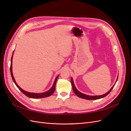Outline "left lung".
<instances>
[{
    "label": "left lung",
    "mask_w": 131,
    "mask_h": 131,
    "mask_svg": "<svg viewBox=\"0 0 131 131\" xmlns=\"http://www.w3.org/2000/svg\"><path fill=\"white\" fill-rule=\"evenodd\" d=\"M117 80H116V81L117 80ZM71 83H72V87H73V90L74 91V93L76 94L77 96H78L80 98H83V99H85V100H98V99H101V98H103L105 96H106L107 95H108L111 91H112V90H113V89L114 88V87L115 86V84L112 88V89H111L109 92H107L106 93L103 94V95H102V96H88V95H86L85 94H83L82 93H81L80 92H79V91L76 89V88H75V86L74 84V82H73V79L71 78Z\"/></svg>",
    "instance_id": "1"
}]
</instances>
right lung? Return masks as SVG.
Listing matches in <instances>:
<instances>
[{
	"label": "right lung",
	"mask_w": 131,
	"mask_h": 131,
	"mask_svg": "<svg viewBox=\"0 0 131 131\" xmlns=\"http://www.w3.org/2000/svg\"><path fill=\"white\" fill-rule=\"evenodd\" d=\"M14 53V52H13ZM13 55H12V57H11V65H10V73H11V77H12V79H13V80L14 82V83L15 84V85H16V86L18 88V89L20 90L21 92L25 94L26 96L28 97L29 98H45V97H49L50 96H51V95H52L53 92H54L55 91V89H56V88H55V86H56V81L57 80V79L58 78V76L59 75H58V76L56 77V78L55 79V80H54V82L53 83V85L52 86V88H51V89L49 90L48 91H47V92H44V93H30V92H26V91L23 90L22 89H21L18 86V85L16 84V82L15 80V79L14 78V76H13V72H12V58H13Z\"/></svg>",
	"instance_id": "1"
}]
</instances>
